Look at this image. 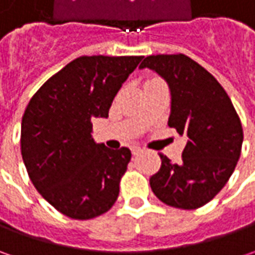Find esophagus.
Segmentation results:
<instances>
[{"label":"esophagus","instance_id":"1","mask_svg":"<svg viewBox=\"0 0 255 255\" xmlns=\"http://www.w3.org/2000/svg\"><path fill=\"white\" fill-rule=\"evenodd\" d=\"M142 152H143V150L140 149V147H133V149H132L133 156H139V154H140Z\"/></svg>","mask_w":255,"mask_h":255}]
</instances>
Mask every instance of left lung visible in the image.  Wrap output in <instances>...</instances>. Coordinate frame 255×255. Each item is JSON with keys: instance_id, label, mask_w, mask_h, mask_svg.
<instances>
[{"instance_id": "1", "label": "left lung", "mask_w": 255, "mask_h": 255, "mask_svg": "<svg viewBox=\"0 0 255 255\" xmlns=\"http://www.w3.org/2000/svg\"><path fill=\"white\" fill-rule=\"evenodd\" d=\"M140 68H150L167 81L169 126L187 136L180 163L159 154L162 164L150 177V187L167 206L203 207L226 186L240 159V118L217 79L187 55H150Z\"/></svg>"}]
</instances>
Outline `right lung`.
<instances>
[{
	"label": "right lung",
	"mask_w": 255,
	"mask_h": 255,
	"mask_svg": "<svg viewBox=\"0 0 255 255\" xmlns=\"http://www.w3.org/2000/svg\"><path fill=\"white\" fill-rule=\"evenodd\" d=\"M142 56H79L31 98L21 125V154L41 196L59 213L91 220L112 209L132 153L96 144L93 118L113 99Z\"/></svg>",
	"instance_id": "1"
}]
</instances>
